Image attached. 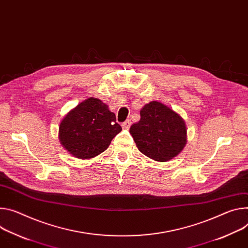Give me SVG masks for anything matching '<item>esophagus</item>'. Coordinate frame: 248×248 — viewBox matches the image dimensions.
Listing matches in <instances>:
<instances>
[{
  "mask_svg": "<svg viewBox=\"0 0 248 248\" xmlns=\"http://www.w3.org/2000/svg\"><path fill=\"white\" fill-rule=\"evenodd\" d=\"M130 125H131V122H130L129 120H126L124 123L122 124V127H123L124 129H129Z\"/></svg>",
  "mask_w": 248,
  "mask_h": 248,
  "instance_id": "34e87169",
  "label": "esophagus"
}]
</instances>
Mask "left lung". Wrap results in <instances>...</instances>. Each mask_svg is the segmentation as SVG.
Segmentation results:
<instances>
[{
    "mask_svg": "<svg viewBox=\"0 0 248 248\" xmlns=\"http://www.w3.org/2000/svg\"><path fill=\"white\" fill-rule=\"evenodd\" d=\"M129 132L139 150L149 158L165 162L182 151L187 142L184 120L160 102L152 101L140 110V120Z\"/></svg>",
    "mask_w": 248,
    "mask_h": 248,
    "instance_id": "left-lung-1",
    "label": "left lung"
}]
</instances>
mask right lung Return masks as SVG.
I'll use <instances>...</instances> for the list:
<instances>
[{
    "label": "right lung",
    "instance_id": "1",
    "mask_svg": "<svg viewBox=\"0 0 248 248\" xmlns=\"http://www.w3.org/2000/svg\"><path fill=\"white\" fill-rule=\"evenodd\" d=\"M121 130L116 115L108 106L100 99L89 98L62 120L59 140L76 158L89 159L104 152Z\"/></svg>",
    "mask_w": 248,
    "mask_h": 248
}]
</instances>
